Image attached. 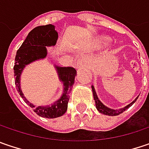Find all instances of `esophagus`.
Returning a JSON list of instances; mask_svg holds the SVG:
<instances>
[{
	"mask_svg": "<svg viewBox=\"0 0 149 149\" xmlns=\"http://www.w3.org/2000/svg\"><path fill=\"white\" fill-rule=\"evenodd\" d=\"M88 61V57H86V56L79 57V58L77 60L76 66H77V67H78V68H79V67H83V66H85L86 65H87Z\"/></svg>",
	"mask_w": 149,
	"mask_h": 149,
	"instance_id": "1",
	"label": "esophagus"
}]
</instances>
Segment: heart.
<instances>
[{
  "instance_id": "b5f03b06",
  "label": "heart",
  "mask_w": 149,
  "mask_h": 149,
  "mask_svg": "<svg viewBox=\"0 0 149 149\" xmlns=\"http://www.w3.org/2000/svg\"><path fill=\"white\" fill-rule=\"evenodd\" d=\"M109 39L108 37H106V36H104V37H101L100 38V42L101 43H103V44H107L108 42H109Z\"/></svg>"
}]
</instances>
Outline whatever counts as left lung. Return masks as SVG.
<instances>
[{
    "mask_svg": "<svg viewBox=\"0 0 149 149\" xmlns=\"http://www.w3.org/2000/svg\"><path fill=\"white\" fill-rule=\"evenodd\" d=\"M92 91H93V99L95 100V105H96V109H98V111L101 113V114H104V115H106V116H118L120 114H121L122 112H124L127 109H128L129 107H131L134 103L136 102V100H137L138 96L134 100L132 101V103H130L129 104H127V106H125L124 108H121V109H110L109 107L105 106L99 99L97 93H96V91L94 89V87L92 85Z\"/></svg>",
    "mask_w": 149,
    "mask_h": 149,
    "instance_id": "8db88e82",
    "label": "left lung"
}]
</instances>
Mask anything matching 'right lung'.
I'll return each instance as SVG.
<instances>
[{"mask_svg": "<svg viewBox=\"0 0 149 149\" xmlns=\"http://www.w3.org/2000/svg\"><path fill=\"white\" fill-rule=\"evenodd\" d=\"M58 40V33L55 29V26L47 24L38 26L29 32L26 40L23 41L19 49L17 51L15 57V66L13 67L15 76V84L23 100L31 108H33L34 112L41 117L56 118L63 116L67 109V104L70 99V93L75 82L77 76L76 69L72 66H59L54 65L56 70L58 77L63 84L62 94L59 100L55 101L50 105H34L26 99L22 93L20 85L21 75L26 66L33 61L43 60L47 56V47L55 46Z\"/></svg>", "mask_w": 149, "mask_h": 149, "instance_id": "add662e5", "label": "right lung"}]
</instances>
